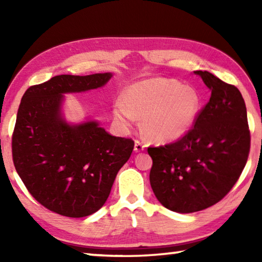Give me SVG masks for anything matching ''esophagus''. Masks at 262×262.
Masks as SVG:
<instances>
[{
	"label": "esophagus",
	"mask_w": 262,
	"mask_h": 262,
	"mask_svg": "<svg viewBox=\"0 0 262 262\" xmlns=\"http://www.w3.org/2000/svg\"><path fill=\"white\" fill-rule=\"evenodd\" d=\"M144 148H145V145H144L143 143H142V142H140V141H135V145H134V151H135V152H141V151H143Z\"/></svg>",
	"instance_id": "obj_1"
}]
</instances>
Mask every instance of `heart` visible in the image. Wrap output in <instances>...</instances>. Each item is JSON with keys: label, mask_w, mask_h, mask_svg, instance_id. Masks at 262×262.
<instances>
[{"label": "heart", "mask_w": 262, "mask_h": 262, "mask_svg": "<svg viewBox=\"0 0 262 262\" xmlns=\"http://www.w3.org/2000/svg\"><path fill=\"white\" fill-rule=\"evenodd\" d=\"M200 110V97L176 79L154 77L128 86L123 100L113 106L114 117L123 127L142 119L145 136L157 143L177 141L192 128Z\"/></svg>", "instance_id": "heart-1"}]
</instances>
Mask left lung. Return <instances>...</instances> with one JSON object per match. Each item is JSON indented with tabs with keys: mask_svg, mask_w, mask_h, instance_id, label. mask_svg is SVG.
Returning <instances> with one entry per match:
<instances>
[{
	"mask_svg": "<svg viewBox=\"0 0 262 262\" xmlns=\"http://www.w3.org/2000/svg\"><path fill=\"white\" fill-rule=\"evenodd\" d=\"M194 74L211 96L193 128L173 143L148 148L152 158L150 185L157 200L181 214L221 201L241 177L251 145L241 91L206 70Z\"/></svg>",
	"mask_w": 262,
	"mask_h": 262,
	"instance_id": "1",
	"label": "left lung"
}]
</instances>
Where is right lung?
Wrapping results in <instances>:
<instances>
[{
  "instance_id": "add662e5",
  "label": "right lung",
  "mask_w": 262,
  "mask_h": 262,
  "mask_svg": "<svg viewBox=\"0 0 262 262\" xmlns=\"http://www.w3.org/2000/svg\"><path fill=\"white\" fill-rule=\"evenodd\" d=\"M112 74L59 75L30 86L12 134V159L30 194L51 211L85 217L107 200L134 141L108 134L97 121L73 125L62 113L63 94L105 85Z\"/></svg>"
}]
</instances>
